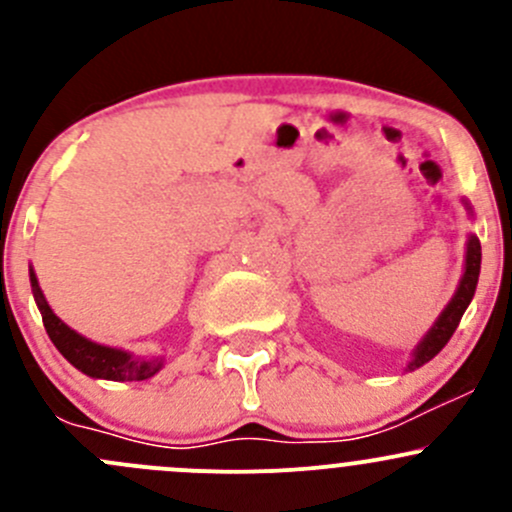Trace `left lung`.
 Instances as JSON below:
<instances>
[{"instance_id": "left-lung-1", "label": "left lung", "mask_w": 512, "mask_h": 512, "mask_svg": "<svg viewBox=\"0 0 512 512\" xmlns=\"http://www.w3.org/2000/svg\"><path fill=\"white\" fill-rule=\"evenodd\" d=\"M461 203H463V208L468 210V215L473 218L471 203H468L466 198H463ZM478 275H480V240L471 232V235H468V242H466V265H463L461 282H458V287H456V292H453L451 302L443 307V312L438 314V319L433 322V327L428 329V332L421 337V342L416 344V349H414V354H411V361H409V366H406V371H416L418 366L428 364L433 356H436L443 347H446L448 339H451L453 332H456L458 322H461L463 312H466L468 304H471L473 294H476Z\"/></svg>"}]
</instances>
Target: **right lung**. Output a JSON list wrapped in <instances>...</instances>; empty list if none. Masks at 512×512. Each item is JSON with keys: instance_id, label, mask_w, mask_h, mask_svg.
<instances>
[{"instance_id": "1", "label": "right lung", "mask_w": 512, "mask_h": 512, "mask_svg": "<svg viewBox=\"0 0 512 512\" xmlns=\"http://www.w3.org/2000/svg\"><path fill=\"white\" fill-rule=\"evenodd\" d=\"M29 282H32L34 302L39 307L41 319H44L46 334L54 342V347L64 354V359L71 366H76L81 374L106 381H146L163 369V356H151V359L148 356H133L131 352L106 347V344H96L91 339H86L84 334L74 332L49 307V302H46L44 292L39 287V280L34 275V267H29Z\"/></svg>"}]
</instances>
